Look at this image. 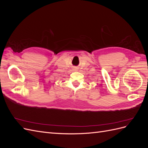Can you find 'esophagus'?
Instances as JSON below:
<instances>
[{"label": "esophagus", "instance_id": "34e87169", "mask_svg": "<svg viewBox=\"0 0 148 148\" xmlns=\"http://www.w3.org/2000/svg\"><path fill=\"white\" fill-rule=\"evenodd\" d=\"M73 70L74 71H77V70H78V69L77 68V67H74V68L73 69Z\"/></svg>", "mask_w": 148, "mask_h": 148}]
</instances>
